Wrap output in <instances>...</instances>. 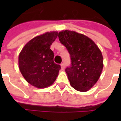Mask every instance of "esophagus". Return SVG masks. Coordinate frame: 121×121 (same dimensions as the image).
<instances>
[{
	"label": "esophagus",
	"instance_id": "34e87169",
	"mask_svg": "<svg viewBox=\"0 0 121 121\" xmlns=\"http://www.w3.org/2000/svg\"><path fill=\"white\" fill-rule=\"evenodd\" d=\"M65 67V66L64 63H61V70H64Z\"/></svg>",
	"mask_w": 121,
	"mask_h": 121
}]
</instances>
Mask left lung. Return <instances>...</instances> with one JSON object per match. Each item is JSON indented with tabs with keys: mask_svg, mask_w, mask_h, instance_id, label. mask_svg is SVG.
Returning a JSON list of instances; mask_svg holds the SVG:
<instances>
[{
	"mask_svg": "<svg viewBox=\"0 0 121 121\" xmlns=\"http://www.w3.org/2000/svg\"><path fill=\"white\" fill-rule=\"evenodd\" d=\"M58 38L70 55L72 65L65 70L70 85L79 92L88 91L102 72L101 51L90 38L75 31L63 30Z\"/></svg>",
	"mask_w": 121,
	"mask_h": 121,
	"instance_id": "1",
	"label": "left lung"
}]
</instances>
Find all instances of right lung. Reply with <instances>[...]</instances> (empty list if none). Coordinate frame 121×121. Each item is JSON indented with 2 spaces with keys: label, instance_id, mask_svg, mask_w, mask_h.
Instances as JSON below:
<instances>
[{
  "label": "right lung",
  "instance_id": "obj_1",
  "mask_svg": "<svg viewBox=\"0 0 121 121\" xmlns=\"http://www.w3.org/2000/svg\"><path fill=\"white\" fill-rule=\"evenodd\" d=\"M57 31L46 32L27 42L20 52L19 68L25 80L38 88L51 86L61 69L54 63L50 46L58 36Z\"/></svg>",
  "mask_w": 121,
  "mask_h": 121
}]
</instances>
